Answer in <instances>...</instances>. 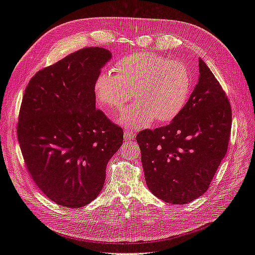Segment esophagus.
Wrapping results in <instances>:
<instances>
[{
    "mask_svg": "<svg viewBox=\"0 0 255 255\" xmlns=\"http://www.w3.org/2000/svg\"><path fill=\"white\" fill-rule=\"evenodd\" d=\"M134 133L130 132L128 129H126L125 133H123V137H125L126 140H129V139H134Z\"/></svg>",
    "mask_w": 255,
    "mask_h": 255,
    "instance_id": "esophagus-1",
    "label": "esophagus"
}]
</instances>
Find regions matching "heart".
I'll use <instances>...</instances> for the list:
<instances>
[{"label": "heart", "instance_id": "b5f03b06", "mask_svg": "<svg viewBox=\"0 0 255 255\" xmlns=\"http://www.w3.org/2000/svg\"><path fill=\"white\" fill-rule=\"evenodd\" d=\"M112 70L97 76L94 92L99 105L113 112L125 107L133 90L136 101L118 117L128 128H145L155 118L171 121L187 103L191 78L181 61L142 52L120 59Z\"/></svg>", "mask_w": 255, "mask_h": 255}]
</instances>
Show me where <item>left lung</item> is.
Returning a JSON list of instances; mask_svg holds the SVG:
<instances>
[{"mask_svg":"<svg viewBox=\"0 0 255 255\" xmlns=\"http://www.w3.org/2000/svg\"><path fill=\"white\" fill-rule=\"evenodd\" d=\"M199 73L181 114L169 125L136 136L146 186L164 202L186 204L201 197L228 150L230 102L201 58Z\"/></svg>","mask_w":255,"mask_h":255,"instance_id":"left-lung-1","label":"left lung"}]
</instances>
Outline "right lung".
<instances>
[{
    "label": "right lung",
    "instance_id": "right-lung-1",
    "mask_svg": "<svg viewBox=\"0 0 255 255\" xmlns=\"http://www.w3.org/2000/svg\"><path fill=\"white\" fill-rule=\"evenodd\" d=\"M112 58L103 48L69 54L30 79L17 128L27 170L53 202L87 205L101 192L123 130L96 110L94 84Z\"/></svg>",
    "mask_w": 255,
    "mask_h": 255
}]
</instances>
